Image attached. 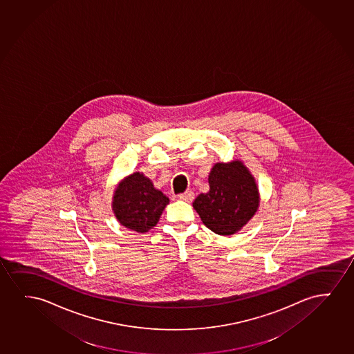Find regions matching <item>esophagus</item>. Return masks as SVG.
Listing matches in <instances>:
<instances>
[{"instance_id": "34e87169", "label": "esophagus", "mask_w": 354, "mask_h": 354, "mask_svg": "<svg viewBox=\"0 0 354 354\" xmlns=\"http://www.w3.org/2000/svg\"><path fill=\"white\" fill-rule=\"evenodd\" d=\"M182 201H185V203H192L193 200H194V193L192 192V190H188V192H185L183 194H180L178 196Z\"/></svg>"}]
</instances>
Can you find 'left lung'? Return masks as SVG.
I'll list each match as a JSON object with an SVG mask.
<instances>
[{
    "label": "left lung",
    "instance_id": "left-lung-1",
    "mask_svg": "<svg viewBox=\"0 0 354 354\" xmlns=\"http://www.w3.org/2000/svg\"><path fill=\"white\" fill-rule=\"evenodd\" d=\"M209 190L193 203L203 223L223 236L243 230L259 206L254 176L241 160L216 162L209 174Z\"/></svg>",
    "mask_w": 354,
    "mask_h": 354
}]
</instances>
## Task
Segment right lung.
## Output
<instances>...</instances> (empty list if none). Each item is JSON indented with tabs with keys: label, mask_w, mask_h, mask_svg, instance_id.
Returning a JSON list of instances; mask_svg holds the SVG:
<instances>
[{
	"label": "right lung",
	"mask_w": 354,
	"mask_h": 354,
	"mask_svg": "<svg viewBox=\"0 0 354 354\" xmlns=\"http://www.w3.org/2000/svg\"><path fill=\"white\" fill-rule=\"evenodd\" d=\"M169 199L142 172L126 176L116 185L111 209L121 225L137 233H147L159 222Z\"/></svg>",
	"instance_id": "right-lung-1"
}]
</instances>
